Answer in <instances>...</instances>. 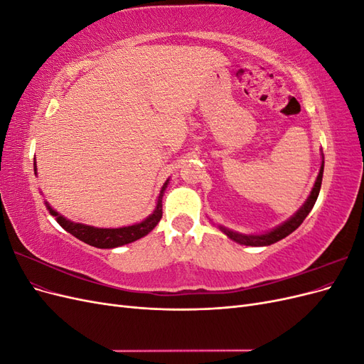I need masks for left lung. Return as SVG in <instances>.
Returning <instances> with one entry per match:
<instances>
[{"label": "left lung", "mask_w": 364, "mask_h": 364, "mask_svg": "<svg viewBox=\"0 0 364 364\" xmlns=\"http://www.w3.org/2000/svg\"><path fill=\"white\" fill-rule=\"evenodd\" d=\"M323 164H325V161H323V153H322L321 170H318V174H317L310 196L306 197V200L304 202V205L299 209H297V211L289 220H285L284 223L278 225L277 228H273L272 230H267V232H264V234H240V232H237V230L225 228L222 225H218L217 228L222 230V232L228 238L235 241V243L243 245V246H253V247L270 246L273 243H277V241L290 235L293 230H296L297 228L301 226V223L304 222L305 217L310 214V211H311L316 200H317V196H318V191H321V185H322V178H323Z\"/></svg>", "instance_id": "left-lung-1"}]
</instances>
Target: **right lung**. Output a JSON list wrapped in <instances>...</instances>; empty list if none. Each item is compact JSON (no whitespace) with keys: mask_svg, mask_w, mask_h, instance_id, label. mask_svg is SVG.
I'll list each match as a JSON object with an SVG mask.
<instances>
[{"mask_svg":"<svg viewBox=\"0 0 364 364\" xmlns=\"http://www.w3.org/2000/svg\"><path fill=\"white\" fill-rule=\"evenodd\" d=\"M35 174H38L36 162H35ZM168 183H170V179L165 181V183L162 185L161 193L156 200V206L149 217H146L139 223L123 226V228H95L85 223H75V222H71L70 218L60 215L56 209H53L50 206L47 200H46V206L50 211V214L53 217H56V222L67 230V232H70L75 238H79L80 241H83V243L98 249H114V247L134 243V241L146 237L149 232H151V230L156 228V225L159 223V220L162 217V197Z\"/></svg>","mask_w":364,"mask_h":364,"instance_id":"right-lung-1","label":"right lung"}]
</instances>
